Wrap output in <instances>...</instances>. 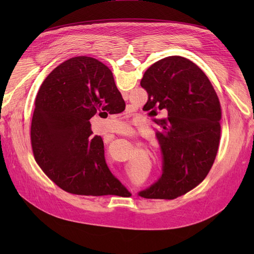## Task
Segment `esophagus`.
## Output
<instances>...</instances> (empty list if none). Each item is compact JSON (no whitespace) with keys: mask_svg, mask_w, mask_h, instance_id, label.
<instances>
[{"mask_svg":"<svg viewBox=\"0 0 254 254\" xmlns=\"http://www.w3.org/2000/svg\"><path fill=\"white\" fill-rule=\"evenodd\" d=\"M124 98H128V97H124Z\"/></svg>","mask_w":254,"mask_h":254,"instance_id":"1","label":"esophagus"}]
</instances>
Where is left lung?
<instances>
[{"label": "left lung", "mask_w": 254, "mask_h": 254, "mask_svg": "<svg viewBox=\"0 0 254 254\" xmlns=\"http://www.w3.org/2000/svg\"><path fill=\"white\" fill-rule=\"evenodd\" d=\"M141 86L148 93L145 111L155 119L162 151L160 179L139 195L148 199H175L197 187L209 174L220 140L221 109L218 96L202 70L190 60L170 56L150 65Z\"/></svg>", "instance_id": "obj_1"}]
</instances>
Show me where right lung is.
<instances>
[{"instance_id": "obj_1", "label": "right lung", "mask_w": 254, "mask_h": 254, "mask_svg": "<svg viewBox=\"0 0 254 254\" xmlns=\"http://www.w3.org/2000/svg\"><path fill=\"white\" fill-rule=\"evenodd\" d=\"M125 106L108 66L87 56L64 61L36 97L30 128L36 162L67 193L130 196L107 166L103 139L92 135L90 124L97 111L121 113Z\"/></svg>"}]
</instances>
